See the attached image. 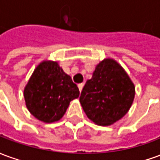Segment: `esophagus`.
Listing matches in <instances>:
<instances>
[{"mask_svg":"<svg viewBox=\"0 0 160 160\" xmlns=\"http://www.w3.org/2000/svg\"><path fill=\"white\" fill-rule=\"evenodd\" d=\"M84 87V83H80L78 85V87H79V90H80V92H81L82 91V88H83Z\"/></svg>","mask_w":160,"mask_h":160,"instance_id":"1","label":"esophagus"}]
</instances>
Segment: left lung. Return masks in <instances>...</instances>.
<instances>
[{"instance_id": "obj_1", "label": "left lung", "mask_w": 160, "mask_h": 160, "mask_svg": "<svg viewBox=\"0 0 160 160\" xmlns=\"http://www.w3.org/2000/svg\"><path fill=\"white\" fill-rule=\"evenodd\" d=\"M134 86L122 67L112 59L102 61L83 87L80 102L87 118L98 125L120 120L132 105Z\"/></svg>"}]
</instances>
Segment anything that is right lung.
I'll list each match as a JSON object with an SVG mask.
<instances>
[{
	"label": "right lung",
	"mask_w": 160,
	"mask_h": 160,
	"mask_svg": "<svg viewBox=\"0 0 160 160\" xmlns=\"http://www.w3.org/2000/svg\"><path fill=\"white\" fill-rule=\"evenodd\" d=\"M80 91L56 62H42L34 70L24 91L27 109L43 122L60 120Z\"/></svg>",
	"instance_id": "obj_1"
}]
</instances>
